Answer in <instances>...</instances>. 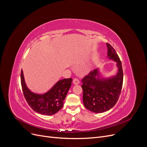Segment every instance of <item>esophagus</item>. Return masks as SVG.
<instances>
[{
  "label": "esophagus",
  "instance_id": "obj_1",
  "mask_svg": "<svg viewBox=\"0 0 147 147\" xmlns=\"http://www.w3.org/2000/svg\"><path fill=\"white\" fill-rule=\"evenodd\" d=\"M73 82H74V84H76H76H80V80L78 78H74L73 80Z\"/></svg>",
  "mask_w": 147,
  "mask_h": 147
}]
</instances>
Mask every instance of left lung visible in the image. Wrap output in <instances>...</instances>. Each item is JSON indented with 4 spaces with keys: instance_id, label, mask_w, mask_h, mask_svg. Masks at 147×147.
<instances>
[{
    "instance_id": "left-lung-1",
    "label": "left lung",
    "mask_w": 147,
    "mask_h": 147,
    "mask_svg": "<svg viewBox=\"0 0 147 147\" xmlns=\"http://www.w3.org/2000/svg\"><path fill=\"white\" fill-rule=\"evenodd\" d=\"M108 56L117 62V74L108 79L99 78L98 69L91 71L82 80L83 102L84 107L95 113H102L113 108L121 94L123 72L121 60L114 48L107 43Z\"/></svg>"
}]
</instances>
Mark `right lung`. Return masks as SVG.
Returning <instances> with one entry per match:
<instances>
[{
    "mask_svg": "<svg viewBox=\"0 0 147 147\" xmlns=\"http://www.w3.org/2000/svg\"><path fill=\"white\" fill-rule=\"evenodd\" d=\"M72 81V78L60 80L46 93L38 94L27 87L23 72L21 71V84L27 103L33 111L43 115H53L62 108Z\"/></svg>",
    "mask_w": 147,
    "mask_h": 147,
    "instance_id": "1",
    "label": "right lung"
}]
</instances>
